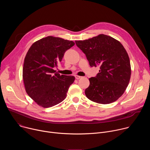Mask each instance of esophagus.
Wrapping results in <instances>:
<instances>
[{
    "instance_id": "obj_1",
    "label": "esophagus",
    "mask_w": 150,
    "mask_h": 150,
    "mask_svg": "<svg viewBox=\"0 0 150 150\" xmlns=\"http://www.w3.org/2000/svg\"><path fill=\"white\" fill-rule=\"evenodd\" d=\"M75 78L76 79H80V78H82V76H78V75H75Z\"/></svg>"
}]
</instances>
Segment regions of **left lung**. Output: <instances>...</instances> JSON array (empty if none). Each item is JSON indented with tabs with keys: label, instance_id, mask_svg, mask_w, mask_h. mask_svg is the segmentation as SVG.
Returning <instances> with one entry per match:
<instances>
[{
	"label": "left lung",
	"instance_id": "obj_1",
	"mask_svg": "<svg viewBox=\"0 0 150 150\" xmlns=\"http://www.w3.org/2000/svg\"><path fill=\"white\" fill-rule=\"evenodd\" d=\"M85 53L90 67H100L96 77L89 78L87 97L100 104H110L122 96L129 84L131 68L129 57L123 45L114 38L100 34L75 41Z\"/></svg>",
	"mask_w": 150,
	"mask_h": 150
}]
</instances>
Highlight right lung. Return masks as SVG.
I'll return each instance as SVG.
<instances>
[{
  "mask_svg": "<svg viewBox=\"0 0 150 150\" xmlns=\"http://www.w3.org/2000/svg\"><path fill=\"white\" fill-rule=\"evenodd\" d=\"M72 41L48 36L32 45L24 63L23 77L27 94L40 106L47 108L64 100L75 77L55 72Z\"/></svg>",
  "mask_w": 150,
  "mask_h": 150,
  "instance_id": "obj_1",
  "label": "right lung"
}]
</instances>
